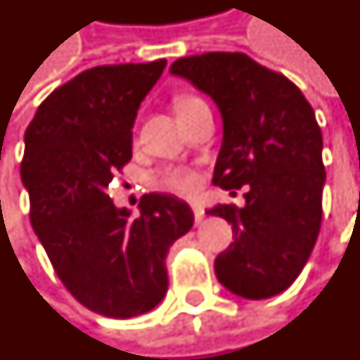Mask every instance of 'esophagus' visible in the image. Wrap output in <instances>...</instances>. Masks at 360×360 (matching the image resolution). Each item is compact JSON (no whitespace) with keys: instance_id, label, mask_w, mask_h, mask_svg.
<instances>
[{"instance_id":"1","label":"esophagus","mask_w":360,"mask_h":360,"mask_svg":"<svg viewBox=\"0 0 360 360\" xmlns=\"http://www.w3.org/2000/svg\"><path fill=\"white\" fill-rule=\"evenodd\" d=\"M193 212H195V222L200 224L202 220H205V208L200 205H195L193 206Z\"/></svg>"}]
</instances>
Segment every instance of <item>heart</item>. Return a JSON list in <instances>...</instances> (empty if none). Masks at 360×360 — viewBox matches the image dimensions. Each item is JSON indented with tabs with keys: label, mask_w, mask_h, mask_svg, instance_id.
<instances>
[{
	"label": "heart",
	"mask_w": 360,
	"mask_h": 360,
	"mask_svg": "<svg viewBox=\"0 0 360 360\" xmlns=\"http://www.w3.org/2000/svg\"><path fill=\"white\" fill-rule=\"evenodd\" d=\"M202 99H198L195 95H177L175 97V110L177 115H183L187 110L195 109L198 105H202ZM163 185L172 191H177V193H185V195H193L198 188V177L197 173L188 172V169H173L165 175L163 179Z\"/></svg>",
	"instance_id": "b5f03b06"
}]
</instances>
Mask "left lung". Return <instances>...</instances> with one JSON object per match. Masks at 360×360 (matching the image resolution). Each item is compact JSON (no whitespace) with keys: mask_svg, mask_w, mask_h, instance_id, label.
Here are the masks:
<instances>
[{"mask_svg":"<svg viewBox=\"0 0 360 360\" xmlns=\"http://www.w3.org/2000/svg\"><path fill=\"white\" fill-rule=\"evenodd\" d=\"M169 72L206 93L222 115L212 183L226 191L248 185L241 208L206 210L233 232L214 261L216 276L248 300L276 296L300 275L320 233L326 172L314 109L285 75L241 52L179 58Z\"/></svg>","mask_w":360,"mask_h":360,"instance_id":"1","label":"left lung"}]
</instances>
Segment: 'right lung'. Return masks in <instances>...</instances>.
Here are the masks:
<instances>
[{
  "instance_id": "obj_1",
  "label": "right lung",
  "mask_w": 360,
  "mask_h": 360,
  "mask_svg": "<svg viewBox=\"0 0 360 360\" xmlns=\"http://www.w3.org/2000/svg\"><path fill=\"white\" fill-rule=\"evenodd\" d=\"M165 64L85 70L50 93L25 132L32 230L75 300L117 320L162 302L167 251L195 222L191 206L167 193L144 195L138 216L107 195L132 158L140 103Z\"/></svg>"
}]
</instances>
